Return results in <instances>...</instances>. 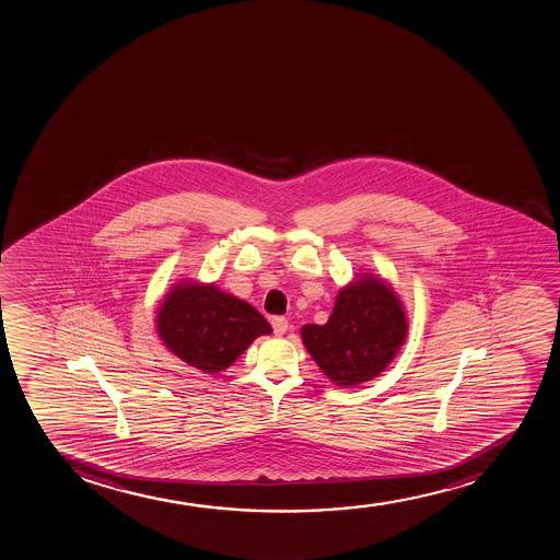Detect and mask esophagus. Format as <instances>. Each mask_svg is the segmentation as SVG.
Segmentation results:
<instances>
[{
  "label": "esophagus",
  "instance_id": "esophagus-1",
  "mask_svg": "<svg viewBox=\"0 0 560 560\" xmlns=\"http://www.w3.org/2000/svg\"><path fill=\"white\" fill-rule=\"evenodd\" d=\"M271 327H273V332H276L277 337H281V335L289 331V319L284 318V316H273L271 318Z\"/></svg>",
  "mask_w": 560,
  "mask_h": 560
}]
</instances>
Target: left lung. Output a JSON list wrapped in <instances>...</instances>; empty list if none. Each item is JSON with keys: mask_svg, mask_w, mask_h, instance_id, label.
Wrapping results in <instances>:
<instances>
[{"mask_svg": "<svg viewBox=\"0 0 560 560\" xmlns=\"http://www.w3.org/2000/svg\"><path fill=\"white\" fill-rule=\"evenodd\" d=\"M301 337L335 385L355 386L390 364L407 337V318L396 292L366 276L340 290L327 324L305 325Z\"/></svg>", "mask_w": 560, "mask_h": 560, "instance_id": "8db88e82", "label": "left lung"}]
</instances>
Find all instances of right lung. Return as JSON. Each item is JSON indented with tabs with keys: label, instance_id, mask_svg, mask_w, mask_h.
<instances>
[{
	"label": "right lung",
	"instance_id": "add662e5",
	"mask_svg": "<svg viewBox=\"0 0 560 560\" xmlns=\"http://www.w3.org/2000/svg\"><path fill=\"white\" fill-rule=\"evenodd\" d=\"M156 331L180 361L217 373L271 327L257 308L223 294L214 284L180 283L159 308Z\"/></svg>",
	"mask_w": 560,
	"mask_h": 560
}]
</instances>
